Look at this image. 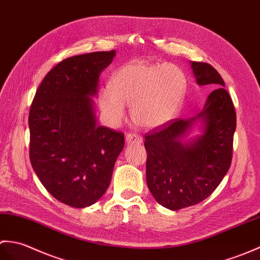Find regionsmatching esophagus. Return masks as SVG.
I'll return each mask as SVG.
<instances>
[{"label":"esophagus","instance_id":"esophagus-1","mask_svg":"<svg viewBox=\"0 0 260 260\" xmlns=\"http://www.w3.org/2000/svg\"><path fill=\"white\" fill-rule=\"evenodd\" d=\"M125 140L126 143H129V145H141L143 142V138L137 134H129L126 135Z\"/></svg>","mask_w":260,"mask_h":260}]
</instances>
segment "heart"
I'll use <instances>...</instances> for the list:
<instances>
[{
    "instance_id": "1",
    "label": "heart",
    "mask_w": 260,
    "mask_h": 260,
    "mask_svg": "<svg viewBox=\"0 0 260 260\" xmlns=\"http://www.w3.org/2000/svg\"><path fill=\"white\" fill-rule=\"evenodd\" d=\"M187 77L171 63L131 61L113 74L110 86L99 92V105L106 120L117 125L131 106V118L138 125L157 129L174 120L187 92Z\"/></svg>"
}]
</instances>
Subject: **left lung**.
I'll use <instances>...</instances> for the list:
<instances>
[{
  "mask_svg": "<svg viewBox=\"0 0 260 260\" xmlns=\"http://www.w3.org/2000/svg\"><path fill=\"white\" fill-rule=\"evenodd\" d=\"M190 64L199 85L215 89L204 109L192 118L175 119L153 129L145 138L148 188L170 210L208 198L226 176L233 158L236 112L232 98L215 68L204 62ZM196 120L203 123L202 135L183 142Z\"/></svg>",
  "mask_w": 260,
  "mask_h": 260,
  "instance_id": "obj_1",
  "label": "left lung"
}]
</instances>
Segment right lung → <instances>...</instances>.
<instances>
[{"label":"right lung","instance_id":"add662e5","mask_svg":"<svg viewBox=\"0 0 260 260\" xmlns=\"http://www.w3.org/2000/svg\"><path fill=\"white\" fill-rule=\"evenodd\" d=\"M115 51L68 57L37 90L28 114L30 160L44 188L61 203L84 208L111 182L124 147L122 132L96 124L91 96Z\"/></svg>","mask_w":260,"mask_h":260}]
</instances>
